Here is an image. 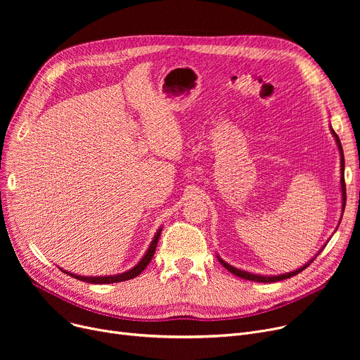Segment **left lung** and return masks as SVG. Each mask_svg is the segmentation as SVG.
<instances>
[{"mask_svg":"<svg viewBox=\"0 0 360 360\" xmlns=\"http://www.w3.org/2000/svg\"><path fill=\"white\" fill-rule=\"evenodd\" d=\"M331 132H333V136L335 137V141H337V146H338V150H340V158H342V160H340V166H342V193H343V212H345V205H346V182H345V156H343V148H342V143H340V139H338V136L335 134L334 132V129L331 128ZM219 261L221 262V266L224 267V269H228L232 274H235V276H238V277H240V278H245V280H252V281H261V283H273V281H280V280H285V278H289V277H292V276H296V274H299L300 271H304L309 264L314 261V259H311L308 264H305L304 267H300V269H297V270H295V271H290V273H286V274H280V276H259V274H252V273H248V271H242V270H238V269H235V267H232V266H229L228 262L226 261H223L221 258H219Z\"/></svg>","mask_w":360,"mask_h":360,"instance_id":"left-lung-1","label":"left lung"}]
</instances>
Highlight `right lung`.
Segmentation results:
<instances>
[{
	"label": "right lung",
	"mask_w": 360,
	"mask_h": 360,
	"mask_svg": "<svg viewBox=\"0 0 360 360\" xmlns=\"http://www.w3.org/2000/svg\"><path fill=\"white\" fill-rule=\"evenodd\" d=\"M160 232H162V229H159V232L156 233L155 239L151 240L150 247H148L147 252L144 254L143 259L137 264V266H136L134 269H131L129 271H125V273H121V274H117V276H103V277H102V276H99V277H84V276H77V274H72V273H70V271H64L63 269H61V271H64V273H65V274H68V276L75 277L77 280H83V281H86V283H93V285H106V283H118V281L131 280V278L137 277L141 271H144V269L148 266V262L151 261V258H153V255H155V252H156V247H158V240H159Z\"/></svg>",
	"instance_id": "obj_1"
}]
</instances>
